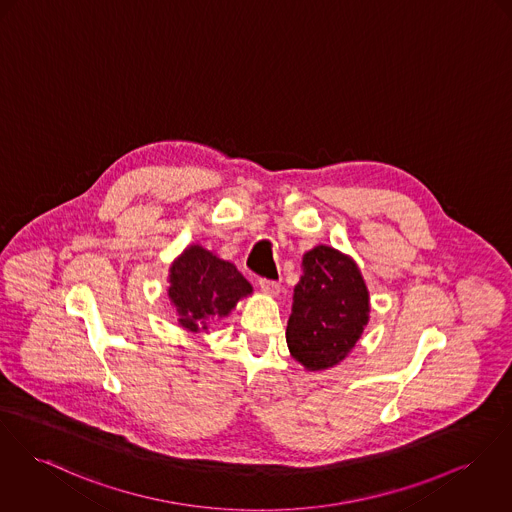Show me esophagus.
<instances>
[{"instance_id":"34e87169","label":"esophagus","mask_w":512,"mask_h":512,"mask_svg":"<svg viewBox=\"0 0 512 512\" xmlns=\"http://www.w3.org/2000/svg\"><path fill=\"white\" fill-rule=\"evenodd\" d=\"M259 290L267 296H278L280 294V286L275 280H267V278H261L259 280Z\"/></svg>"}]
</instances>
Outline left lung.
Listing matches in <instances>:
<instances>
[{"label": "left lung", "instance_id": "left-lung-1", "mask_svg": "<svg viewBox=\"0 0 512 512\" xmlns=\"http://www.w3.org/2000/svg\"><path fill=\"white\" fill-rule=\"evenodd\" d=\"M370 321V292L351 255L315 245L302 257L286 345L306 370L337 366L353 351Z\"/></svg>", "mask_w": 512, "mask_h": 512}]
</instances>
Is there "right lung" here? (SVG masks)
<instances>
[{"mask_svg": "<svg viewBox=\"0 0 512 512\" xmlns=\"http://www.w3.org/2000/svg\"><path fill=\"white\" fill-rule=\"evenodd\" d=\"M167 282V296L177 321L191 333H208L210 321L228 317L237 302L253 292L232 261L218 257L200 243L187 245L171 263Z\"/></svg>", "mask_w": 512, "mask_h": 512, "instance_id": "right-lung-1", "label": "right lung"}]
</instances>
